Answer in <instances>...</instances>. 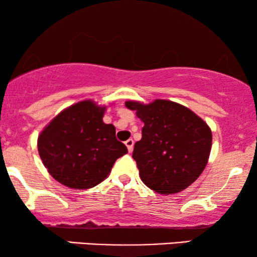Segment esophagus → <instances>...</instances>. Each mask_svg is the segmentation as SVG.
I'll return each instance as SVG.
<instances>
[{
    "label": "esophagus",
    "instance_id": "1",
    "mask_svg": "<svg viewBox=\"0 0 257 257\" xmlns=\"http://www.w3.org/2000/svg\"><path fill=\"white\" fill-rule=\"evenodd\" d=\"M133 144H135V142H133L132 139H127L125 142V145H126V147H127L128 152H132L133 151Z\"/></svg>",
    "mask_w": 257,
    "mask_h": 257
}]
</instances>
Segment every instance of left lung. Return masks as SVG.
Returning <instances> with one entry per match:
<instances>
[{
  "label": "left lung",
  "mask_w": 257,
  "mask_h": 257,
  "mask_svg": "<svg viewBox=\"0 0 257 257\" xmlns=\"http://www.w3.org/2000/svg\"><path fill=\"white\" fill-rule=\"evenodd\" d=\"M125 105L144 122L132 154L144 184L165 195L192 185L208 163L209 126L188 107L171 100L147 105L130 100Z\"/></svg>",
  "instance_id": "1"
}]
</instances>
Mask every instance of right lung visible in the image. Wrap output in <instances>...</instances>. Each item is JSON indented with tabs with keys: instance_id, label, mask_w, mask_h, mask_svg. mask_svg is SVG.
I'll use <instances>...</instances> for the list:
<instances>
[{
	"instance_id": "obj_1",
	"label": "right lung",
	"mask_w": 257,
	"mask_h": 257,
	"mask_svg": "<svg viewBox=\"0 0 257 257\" xmlns=\"http://www.w3.org/2000/svg\"><path fill=\"white\" fill-rule=\"evenodd\" d=\"M106 106L92 100L73 104L58 113L38 136V153L51 177L66 187L92 188L107 178L127 147L115 128L103 121Z\"/></svg>"
}]
</instances>
